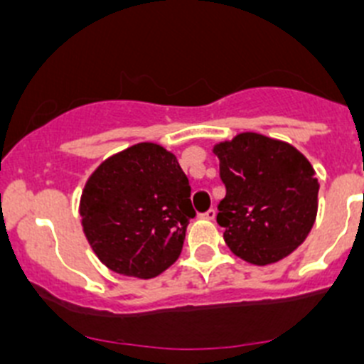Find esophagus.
<instances>
[{
	"instance_id": "1",
	"label": "esophagus",
	"mask_w": 364,
	"mask_h": 364,
	"mask_svg": "<svg viewBox=\"0 0 364 364\" xmlns=\"http://www.w3.org/2000/svg\"><path fill=\"white\" fill-rule=\"evenodd\" d=\"M201 217H203V219H206V220H213V219H215V210H213V208L206 210L205 213H201Z\"/></svg>"
}]
</instances>
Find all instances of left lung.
I'll return each mask as SVG.
<instances>
[{
	"label": "left lung",
	"instance_id": "left-lung-1",
	"mask_svg": "<svg viewBox=\"0 0 364 364\" xmlns=\"http://www.w3.org/2000/svg\"><path fill=\"white\" fill-rule=\"evenodd\" d=\"M226 196L217 223L224 242L246 262L267 266L293 253L318 212V179L293 145L240 132L213 147Z\"/></svg>",
	"mask_w": 364,
	"mask_h": 364
}]
</instances>
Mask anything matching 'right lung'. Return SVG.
<instances>
[{
  "label": "right lung",
  "mask_w": 364,
  "mask_h": 364,
  "mask_svg": "<svg viewBox=\"0 0 364 364\" xmlns=\"http://www.w3.org/2000/svg\"><path fill=\"white\" fill-rule=\"evenodd\" d=\"M79 212L100 262L145 280L178 260L196 217L188 178L176 156L149 141L98 165L84 186Z\"/></svg>",
  "instance_id": "obj_1"
}]
</instances>
